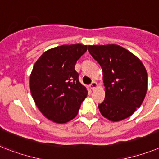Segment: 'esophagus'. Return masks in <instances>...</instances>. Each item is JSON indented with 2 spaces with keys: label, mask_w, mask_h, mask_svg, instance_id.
I'll return each mask as SVG.
<instances>
[{
  "label": "esophagus",
  "mask_w": 159,
  "mask_h": 159,
  "mask_svg": "<svg viewBox=\"0 0 159 159\" xmlns=\"http://www.w3.org/2000/svg\"><path fill=\"white\" fill-rule=\"evenodd\" d=\"M98 83L95 82V81H93L91 84H90V88H91L93 90H94L95 89H97V87H98Z\"/></svg>",
  "instance_id": "esophagus-1"
}]
</instances>
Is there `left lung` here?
I'll use <instances>...</instances> for the list:
<instances>
[{"label": "left lung", "instance_id": "obj_1", "mask_svg": "<svg viewBox=\"0 0 159 159\" xmlns=\"http://www.w3.org/2000/svg\"><path fill=\"white\" fill-rule=\"evenodd\" d=\"M89 52L103 71L104 102L98 105L102 116L121 121L142 104L147 92V71L138 57L117 44L89 45Z\"/></svg>", "mask_w": 159, "mask_h": 159}]
</instances>
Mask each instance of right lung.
Listing matches in <instances>:
<instances>
[{
  "mask_svg": "<svg viewBox=\"0 0 159 159\" xmlns=\"http://www.w3.org/2000/svg\"><path fill=\"white\" fill-rule=\"evenodd\" d=\"M87 48L81 44H64L45 51L35 61L30 75V90L37 108L51 121H70L87 97V89L75 70L77 60Z\"/></svg>",
  "mask_w": 159,
  "mask_h": 159,
  "instance_id": "1",
  "label": "right lung"
}]
</instances>
